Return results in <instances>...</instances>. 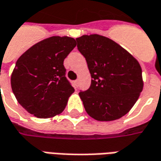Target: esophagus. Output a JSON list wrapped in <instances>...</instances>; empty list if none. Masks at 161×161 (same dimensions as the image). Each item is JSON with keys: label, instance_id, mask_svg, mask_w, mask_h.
<instances>
[{"label": "esophagus", "instance_id": "34e87169", "mask_svg": "<svg viewBox=\"0 0 161 161\" xmlns=\"http://www.w3.org/2000/svg\"><path fill=\"white\" fill-rule=\"evenodd\" d=\"M74 86H75V89H77V87H78V80L74 81Z\"/></svg>", "mask_w": 161, "mask_h": 161}]
</instances>
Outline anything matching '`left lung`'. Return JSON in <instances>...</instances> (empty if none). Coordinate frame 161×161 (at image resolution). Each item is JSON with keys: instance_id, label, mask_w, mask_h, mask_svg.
Listing matches in <instances>:
<instances>
[{"instance_id": "obj_1", "label": "left lung", "mask_w": 161, "mask_h": 161, "mask_svg": "<svg viewBox=\"0 0 161 161\" xmlns=\"http://www.w3.org/2000/svg\"><path fill=\"white\" fill-rule=\"evenodd\" d=\"M76 40L92 78L90 88L79 92L85 111L98 121L122 118L143 90L139 62L119 44L103 36L84 35Z\"/></svg>"}]
</instances>
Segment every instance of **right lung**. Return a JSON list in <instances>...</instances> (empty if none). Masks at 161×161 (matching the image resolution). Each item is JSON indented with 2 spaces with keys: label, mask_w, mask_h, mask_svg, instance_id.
<instances>
[{
  "label": "right lung",
  "mask_w": 161,
  "mask_h": 161,
  "mask_svg": "<svg viewBox=\"0 0 161 161\" xmlns=\"http://www.w3.org/2000/svg\"><path fill=\"white\" fill-rule=\"evenodd\" d=\"M76 45L72 37L51 36L18 58L11 87L18 103L30 114L48 119L65 109L74 88L65 77L64 61Z\"/></svg>",
  "instance_id": "add662e5"
}]
</instances>
